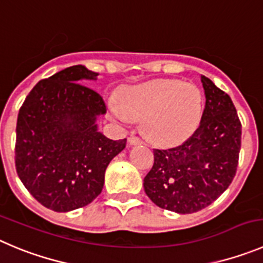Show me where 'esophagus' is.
<instances>
[{"instance_id":"1","label":"esophagus","mask_w":263,"mask_h":263,"mask_svg":"<svg viewBox=\"0 0 263 263\" xmlns=\"http://www.w3.org/2000/svg\"><path fill=\"white\" fill-rule=\"evenodd\" d=\"M128 143H129V145H139V144H143V140L137 136H129Z\"/></svg>"}]
</instances>
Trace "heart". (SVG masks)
<instances>
[{"label":"heart","mask_w":263,"mask_h":263,"mask_svg":"<svg viewBox=\"0 0 263 263\" xmlns=\"http://www.w3.org/2000/svg\"><path fill=\"white\" fill-rule=\"evenodd\" d=\"M120 122L143 120L145 136L159 145L184 141L198 127L203 111V96L192 83L159 79L128 88L120 102L111 104Z\"/></svg>","instance_id":"heart-1"}]
</instances>
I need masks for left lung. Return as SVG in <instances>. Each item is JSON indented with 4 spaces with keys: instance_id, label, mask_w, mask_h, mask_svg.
<instances>
[{
    "instance_id": "8db88e82",
    "label": "left lung",
    "mask_w": 263,
    "mask_h": 263,
    "mask_svg": "<svg viewBox=\"0 0 263 263\" xmlns=\"http://www.w3.org/2000/svg\"><path fill=\"white\" fill-rule=\"evenodd\" d=\"M205 109L200 126L181 145L153 149L144 178L148 197L162 209L191 214L214 202L234 180L241 148V123L231 97L201 76Z\"/></svg>"
}]
</instances>
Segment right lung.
Returning <instances> with one entry per match:
<instances>
[{"instance_id": "1", "label": "right lung", "mask_w": 263, "mask_h": 263, "mask_svg": "<svg viewBox=\"0 0 263 263\" xmlns=\"http://www.w3.org/2000/svg\"><path fill=\"white\" fill-rule=\"evenodd\" d=\"M98 73L71 66L33 87L19 109L15 168L41 205L66 213L92 202L104 188L105 171L127 140L98 132L104 98L82 84Z\"/></svg>"}]
</instances>
